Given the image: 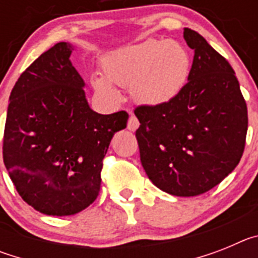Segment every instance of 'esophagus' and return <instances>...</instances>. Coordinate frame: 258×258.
<instances>
[{"mask_svg": "<svg viewBox=\"0 0 258 258\" xmlns=\"http://www.w3.org/2000/svg\"><path fill=\"white\" fill-rule=\"evenodd\" d=\"M138 126H140V121H138V118H137L134 115L129 116V120H127V129H129L131 132H134L138 129Z\"/></svg>", "mask_w": 258, "mask_h": 258, "instance_id": "obj_1", "label": "esophagus"}]
</instances>
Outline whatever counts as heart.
Masks as SVG:
<instances>
[{
    "mask_svg": "<svg viewBox=\"0 0 258 258\" xmlns=\"http://www.w3.org/2000/svg\"><path fill=\"white\" fill-rule=\"evenodd\" d=\"M190 55L175 41L147 40L109 52L102 59L103 76L93 74L90 84L98 94L116 102L117 86H127L134 101L159 106L181 93L190 75Z\"/></svg>",
    "mask_w": 258,
    "mask_h": 258,
    "instance_id": "heart-1",
    "label": "heart"
}]
</instances>
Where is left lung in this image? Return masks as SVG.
<instances>
[{
  "mask_svg": "<svg viewBox=\"0 0 258 258\" xmlns=\"http://www.w3.org/2000/svg\"><path fill=\"white\" fill-rule=\"evenodd\" d=\"M195 50L187 84L172 101L138 106L136 137L152 183L174 197H197L235 169L244 152L248 111L229 61L198 32L184 28Z\"/></svg>",
  "mask_w": 258,
  "mask_h": 258,
  "instance_id": "8db88e82",
  "label": "left lung"
}]
</instances>
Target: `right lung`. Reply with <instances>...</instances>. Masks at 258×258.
I'll list each match as a JSON object with an SVG mask.
<instances>
[{"instance_id":"add662e5","label":"right lung","mask_w":258,"mask_h":258,"mask_svg":"<svg viewBox=\"0 0 258 258\" xmlns=\"http://www.w3.org/2000/svg\"><path fill=\"white\" fill-rule=\"evenodd\" d=\"M58 42L14 85L4 133V163L22 199L49 216L79 213L97 199L103 159L125 111L101 115L89 107L84 80Z\"/></svg>"}]
</instances>
